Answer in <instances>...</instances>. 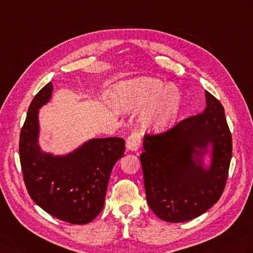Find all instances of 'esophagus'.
<instances>
[{"label": "esophagus", "instance_id": "34e87169", "mask_svg": "<svg viewBox=\"0 0 253 253\" xmlns=\"http://www.w3.org/2000/svg\"><path fill=\"white\" fill-rule=\"evenodd\" d=\"M141 143V135L138 131H133L130 133V136L127 138L126 147L128 150L137 151L139 149Z\"/></svg>", "mask_w": 253, "mask_h": 253}]
</instances>
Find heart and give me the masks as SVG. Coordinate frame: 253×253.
<instances>
[{
  "label": "heart",
  "instance_id": "obj_1",
  "mask_svg": "<svg viewBox=\"0 0 253 253\" xmlns=\"http://www.w3.org/2000/svg\"><path fill=\"white\" fill-rule=\"evenodd\" d=\"M116 98L124 111L145 109L141 126L149 131H165L175 123L182 107V94L159 79L139 78L118 86Z\"/></svg>",
  "mask_w": 253,
  "mask_h": 253
}]
</instances>
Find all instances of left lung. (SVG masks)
Listing matches in <instances>:
<instances>
[{"instance_id": "left-lung-1", "label": "left lung", "mask_w": 253, "mask_h": 253, "mask_svg": "<svg viewBox=\"0 0 253 253\" xmlns=\"http://www.w3.org/2000/svg\"><path fill=\"white\" fill-rule=\"evenodd\" d=\"M206 108L158 135H145L140 161L148 205L160 219L183 222L204 214L224 192L232 138L221 103L205 91ZM211 148L212 162L202 156Z\"/></svg>"}]
</instances>
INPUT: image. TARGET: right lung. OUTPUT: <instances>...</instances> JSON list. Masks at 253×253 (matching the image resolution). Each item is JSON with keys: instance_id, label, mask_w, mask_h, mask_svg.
Here are the masks:
<instances>
[{"instance_id": "add662e5", "label": "right lung", "mask_w": 253, "mask_h": 253, "mask_svg": "<svg viewBox=\"0 0 253 253\" xmlns=\"http://www.w3.org/2000/svg\"><path fill=\"white\" fill-rule=\"evenodd\" d=\"M52 83L46 84L28 107L19 136L24 182L36 204L56 218L84 225L100 214L114 165L125 152L118 137L94 138L64 156L42 150L38 143V113L50 100Z\"/></svg>"}]
</instances>
